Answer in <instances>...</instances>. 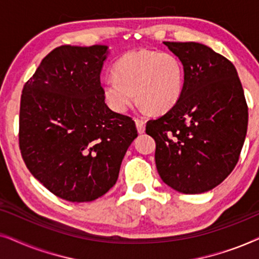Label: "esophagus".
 Here are the masks:
<instances>
[{"label":"esophagus","mask_w":259,"mask_h":259,"mask_svg":"<svg viewBox=\"0 0 259 259\" xmlns=\"http://www.w3.org/2000/svg\"><path fill=\"white\" fill-rule=\"evenodd\" d=\"M136 126H137L138 132H139L140 134H143L145 132V121H144V120L136 119Z\"/></svg>","instance_id":"34e87169"}]
</instances>
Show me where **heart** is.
<instances>
[{"mask_svg":"<svg viewBox=\"0 0 259 259\" xmlns=\"http://www.w3.org/2000/svg\"><path fill=\"white\" fill-rule=\"evenodd\" d=\"M113 74L105 80L102 91L109 107L116 113L128 109L134 93L138 102L152 113L167 112L183 92V67L171 53L128 52L116 61Z\"/></svg>","mask_w":259,"mask_h":259,"instance_id":"1","label":"heart"}]
</instances>
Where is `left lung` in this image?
<instances>
[{"label": "left lung", "mask_w": 259, "mask_h": 259, "mask_svg": "<svg viewBox=\"0 0 259 259\" xmlns=\"http://www.w3.org/2000/svg\"><path fill=\"white\" fill-rule=\"evenodd\" d=\"M184 66L179 100L146 133L155 140V165L166 185L185 194L218 186L238 162L247 130V105L235 66L207 46L164 42Z\"/></svg>", "instance_id": "8db88e82"}]
</instances>
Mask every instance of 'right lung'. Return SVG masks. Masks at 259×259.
Segmentation results:
<instances>
[{
	"label": "right lung",
	"mask_w": 259,
	"mask_h": 259,
	"mask_svg": "<svg viewBox=\"0 0 259 259\" xmlns=\"http://www.w3.org/2000/svg\"><path fill=\"white\" fill-rule=\"evenodd\" d=\"M107 46H61L42 60L21 95L19 144L31 175L72 203L115 185L136 122L105 104L100 73Z\"/></svg>",
	"instance_id": "right-lung-1"
}]
</instances>
